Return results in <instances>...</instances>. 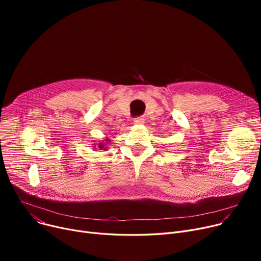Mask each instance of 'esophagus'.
I'll return each instance as SVG.
<instances>
[{
	"mask_svg": "<svg viewBox=\"0 0 261 261\" xmlns=\"http://www.w3.org/2000/svg\"><path fill=\"white\" fill-rule=\"evenodd\" d=\"M133 122L135 123V125H144L145 119L143 117H136L133 119Z\"/></svg>",
	"mask_w": 261,
	"mask_h": 261,
	"instance_id": "1",
	"label": "esophagus"
}]
</instances>
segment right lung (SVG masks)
I'll list each match as a JSON object with an SVG mask.
<instances>
[{"mask_svg": "<svg viewBox=\"0 0 261 261\" xmlns=\"http://www.w3.org/2000/svg\"><path fill=\"white\" fill-rule=\"evenodd\" d=\"M107 142H110V141H109V139H107ZM98 148H99L100 150H106V148H107V147H105V145H103V144L99 143V144H98Z\"/></svg>", "mask_w": 261, "mask_h": 261, "instance_id": "add662e5", "label": "right lung"}]
</instances>
